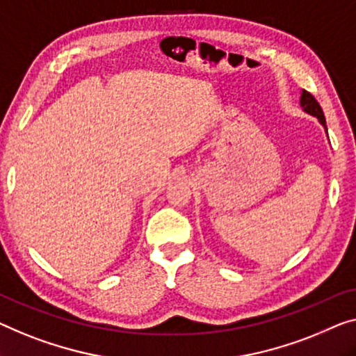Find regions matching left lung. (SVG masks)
Returning a JSON list of instances; mask_svg holds the SVG:
<instances>
[{"label": "left lung", "instance_id": "1", "mask_svg": "<svg viewBox=\"0 0 356 356\" xmlns=\"http://www.w3.org/2000/svg\"><path fill=\"white\" fill-rule=\"evenodd\" d=\"M300 105L304 107L307 113L316 116V118L320 120V123L326 127V120H325V115H323V108L320 107V104H318V100L309 91L302 92Z\"/></svg>", "mask_w": 356, "mask_h": 356}]
</instances>
